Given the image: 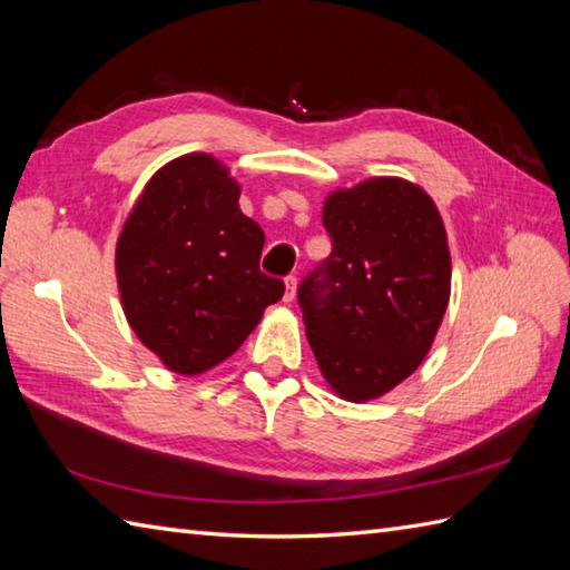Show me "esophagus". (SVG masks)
<instances>
[{"mask_svg": "<svg viewBox=\"0 0 570 570\" xmlns=\"http://www.w3.org/2000/svg\"><path fill=\"white\" fill-rule=\"evenodd\" d=\"M284 284H286V292H284V301H286V304H288V301H294V298H296L298 278H296V276H286V278H284Z\"/></svg>", "mask_w": 570, "mask_h": 570, "instance_id": "1", "label": "esophagus"}]
</instances>
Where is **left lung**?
Segmentation results:
<instances>
[{
  "mask_svg": "<svg viewBox=\"0 0 570 570\" xmlns=\"http://www.w3.org/2000/svg\"><path fill=\"white\" fill-rule=\"evenodd\" d=\"M333 252L298 286L323 380L372 402L416 372L451 298V252L433 198L396 176L337 188L323 203Z\"/></svg>",
  "mask_w": 570,
  "mask_h": 570,
  "instance_id": "left-lung-1",
  "label": "left lung"
}]
</instances>
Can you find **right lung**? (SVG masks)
<instances>
[{
    "mask_svg": "<svg viewBox=\"0 0 570 570\" xmlns=\"http://www.w3.org/2000/svg\"><path fill=\"white\" fill-rule=\"evenodd\" d=\"M239 190L215 156L184 154L147 180L117 237L129 328L184 377L237 353L284 296V282L259 272L264 233L239 210Z\"/></svg>",
    "mask_w": 570,
    "mask_h": 570,
    "instance_id": "add662e5",
    "label": "right lung"
}]
</instances>
